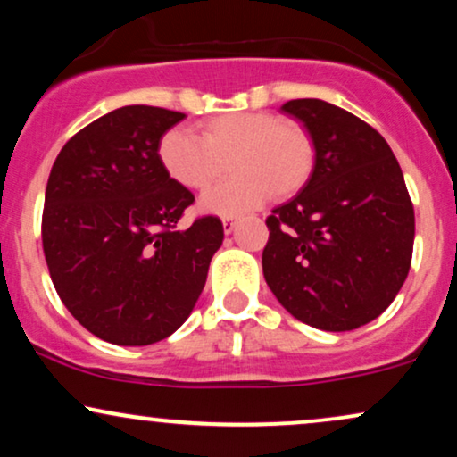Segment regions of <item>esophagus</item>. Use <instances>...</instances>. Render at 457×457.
<instances>
[{
	"mask_svg": "<svg viewBox=\"0 0 457 457\" xmlns=\"http://www.w3.org/2000/svg\"><path fill=\"white\" fill-rule=\"evenodd\" d=\"M236 223H238V219H236V217H223V232L225 234H232L234 228H236Z\"/></svg>",
	"mask_w": 457,
	"mask_h": 457,
	"instance_id": "34e87169",
	"label": "esophagus"
}]
</instances>
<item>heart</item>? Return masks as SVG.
Listing matches in <instances>:
<instances>
[{"label":"heart","mask_w":457,"mask_h":457,"mask_svg":"<svg viewBox=\"0 0 457 457\" xmlns=\"http://www.w3.org/2000/svg\"><path fill=\"white\" fill-rule=\"evenodd\" d=\"M159 161L165 174L188 191L211 187L229 161L234 176L204 193L202 208L238 214L269 195H296L312 178L316 148L298 122L269 112H236L206 120L202 135L185 127L165 130Z\"/></svg>","instance_id":"heart-1"}]
</instances>
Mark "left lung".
<instances>
[{"label": "left lung", "instance_id": "obj_1", "mask_svg": "<svg viewBox=\"0 0 457 457\" xmlns=\"http://www.w3.org/2000/svg\"><path fill=\"white\" fill-rule=\"evenodd\" d=\"M281 109L305 124L316 162L303 191L266 219L264 279L309 327L359 328L391 305L411 270L414 208L400 162L342 107L296 98Z\"/></svg>", "mask_w": 457, "mask_h": 457}]
</instances>
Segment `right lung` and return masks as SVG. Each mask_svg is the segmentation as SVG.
I'll list each match as a JSON object with an SVG mask.
<instances>
[{"label": "right lung", "instance_id": "1", "mask_svg": "<svg viewBox=\"0 0 457 457\" xmlns=\"http://www.w3.org/2000/svg\"><path fill=\"white\" fill-rule=\"evenodd\" d=\"M185 113L129 104L66 141L51 167L43 249L68 312L92 335L118 345L170 337L195 307L219 217L178 221L193 202L159 161V141Z\"/></svg>", "mask_w": 457, "mask_h": 457}]
</instances>
